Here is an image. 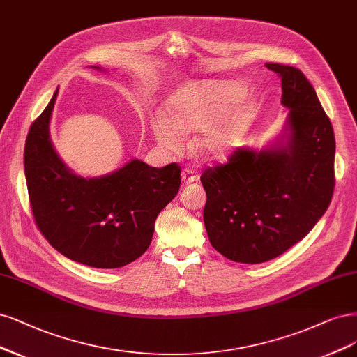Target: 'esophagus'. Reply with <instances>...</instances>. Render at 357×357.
Returning <instances> with one entry per match:
<instances>
[{
  "label": "esophagus",
  "instance_id": "esophagus-1",
  "mask_svg": "<svg viewBox=\"0 0 357 357\" xmlns=\"http://www.w3.org/2000/svg\"><path fill=\"white\" fill-rule=\"evenodd\" d=\"M198 178H199L198 174H196L195 171L190 169V168H184V169L181 171V181H183V184L193 183V181H196Z\"/></svg>",
  "mask_w": 357,
  "mask_h": 357
}]
</instances>
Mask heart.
Wrapping results in <instances>:
<instances>
[{
	"label": "heart",
	"mask_w": 357,
	"mask_h": 357,
	"mask_svg": "<svg viewBox=\"0 0 357 357\" xmlns=\"http://www.w3.org/2000/svg\"><path fill=\"white\" fill-rule=\"evenodd\" d=\"M242 85L231 81H206L183 89L165 103V115L156 114L151 128L156 142L176 149L180 131H196L195 149L206 158H218L238 140L247 121Z\"/></svg>",
	"instance_id": "1"
}]
</instances>
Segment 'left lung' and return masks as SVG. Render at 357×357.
Segmentation results:
<instances>
[{"mask_svg":"<svg viewBox=\"0 0 357 357\" xmlns=\"http://www.w3.org/2000/svg\"><path fill=\"white\" fill-rule=\"evenodd\" d=\"M282 82L288 109L279 136L261 149L243 146L201 176L204 223L213 247L236 263L258 264L300 242L334 193L333 124L304 73L266 63Z\"/></svg>","mask_w":357,"mask_h":357,"instance_id":"8db88e82","label":"left lung"}]
</instances>
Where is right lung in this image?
Returning <instances> with one entry per match:
<instances>
[{
	"instance_id": "1",
	"label": "right lung",
	"mask_w": 357,
	"mask_h": 357,
	"mask_svg": "<svg viewBox=\"0 0 357 357\" xmlns=\"http://www.w3.org/2000/svg\"><path fill=\"white\" fill-rule=\"evenodd\" d=\"M57 93L31 126L24 144L36 225L52 247L73 261L96 268L127 266L149 248L158 214L178 193L180 167L155 168L131 159L105 176L75 174L50 139Z\"/></svg>"
}]
</instances>
